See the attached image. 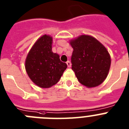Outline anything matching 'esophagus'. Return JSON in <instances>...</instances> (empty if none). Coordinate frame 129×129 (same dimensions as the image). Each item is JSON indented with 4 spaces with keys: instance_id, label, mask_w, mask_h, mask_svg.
Here are the masks:
<instances>
[{
    "instance_id": "34e87169",
    "label": "esophagus",
    "mask_w": 129,
    "mask_h": 129,
    "mask_svg": "<svg viewBox=\"0 0 129 129\" xmlns=\"http://www.w3.org/2000/svg\"><path fill=\"white\" fill-rule=\"evenodd\" d=\"M67 66H68V68H70V67H71V65H72L71 62H70L69 61H67Z\"/></svg>"
}]
</instances>
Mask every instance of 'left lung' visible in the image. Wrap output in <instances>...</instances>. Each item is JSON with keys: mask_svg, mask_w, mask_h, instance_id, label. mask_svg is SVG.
Instances as JSON below:
<instances>
[{"mask_svg": "<svg viewBox=\"0 0 129 129\" xmlns=\"http://www.w3.org/2000/svg\"><path fill=\"white\" fill-rule=\"evenodd\" d=\"M74 48L72 69L82 85L91 88L98 86L107 77L110 57L106 48L93 37L81 35L70 41Z\"/></svg>", "mask_w": 129, "mask_h": 129, "instance_id": "obj_1", "label": "left lung"}]
</instances>
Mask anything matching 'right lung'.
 <instances>
[{
    "instance_id": "1",
    "label": "right lung",
    "mask_w": 129,
    "mask_h": 129,
    "mask_svg": "<svg viewBox=\"0 0 129 129\" xmlns=\"http://www.w3.org/2000/svg\"><path fill=\"white\" fill-rule=\"evenodd\" d=\"M52 37L43 35L34 44L26 59V72L39 87L50 88L55 85L67 68L59 55L52 52Z\"/></svg>"
}]
</instances>
